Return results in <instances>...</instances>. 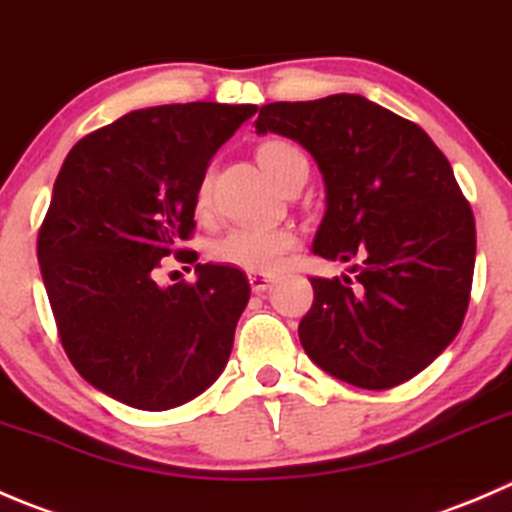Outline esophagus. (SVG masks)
I'll use <instances>...</instances> for the list:
<instances>
[{
  "instance_id": "esophagus-1",
  "label": "esophagus",
  "mask_w": 512,
  "mask_h": 512,
  "mask_svg": "<svg viewBox=\"0 0 512 512\" xmlns=\"http://www.w3.org/2000/svg\"><path fill=\"white\" fill-rule=\"evenodd\" d=\"M249 283H251V291H254V293H263L268 286H271L273 278H271V276H263V273H251Z\"/></svg>"
}]
</instances>
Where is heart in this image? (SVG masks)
<instances>
[{"mask_svg": "<svg viewBox=\"0 0 512 512\" xmlns=\"http://www.w3.org/2000/svg\"><path fill=\"white\" fill-rule=\"evenodd\" d=\"M258 164L276 184H281L291 171L308 169V161L301 149L288 141H266L258 149ZM211 176H204L199 184V206L209 204ZM296 231L288 226H261L239 224L231 226L216 244L211 246V256L226 266L241 268L249 273H273L283 263L288 251L296 246Z\"/></svg>", "mask_w": 512, "mask_h": 512, "instance_id": "obj_1", "label": "heart"}]
</instances>
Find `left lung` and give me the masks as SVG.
<instances>
[{
  "label": "left lung",
  "mask_w": 512,
  "mask_h": 512,
  "mask_svg": "<svg viewBox=\"0 0 512 512\" xmlns=\"http://www.w3.org/2000/svg\"><path fill=\"white\" fill-rule=\"evenodd\" d=\"M254 124L318 164L326 214L313 254L359 261L353 278H311L313 306L298 323L306 356L366 391L418 376L458 336L475 266L473 211L443 151L358 94L276 101Z\"/></svg>",
  "instance_id": "8db88e82"
}]
</instances>
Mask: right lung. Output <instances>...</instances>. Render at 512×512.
I'll return each mask as SVG.
<instances>
[{"mask_svg": "<svg viewBox=\"0 0 512 512\" xmlns=\"http://www.w3.org/2000/svg\"><path fill=\"white\" fill-rule=\"evenodd\" d=\"M254 104L136 109L64 159L37 256L59 338L79 376L139 411L201 396L226 368L249 303L244 271L196 263V283L156 268L194 231L199 184Z\"/></svg>", "mask_w": 512, "mask_h": 512, "instance_id": "obj_1", "label": "right lung"}]
</instances>
